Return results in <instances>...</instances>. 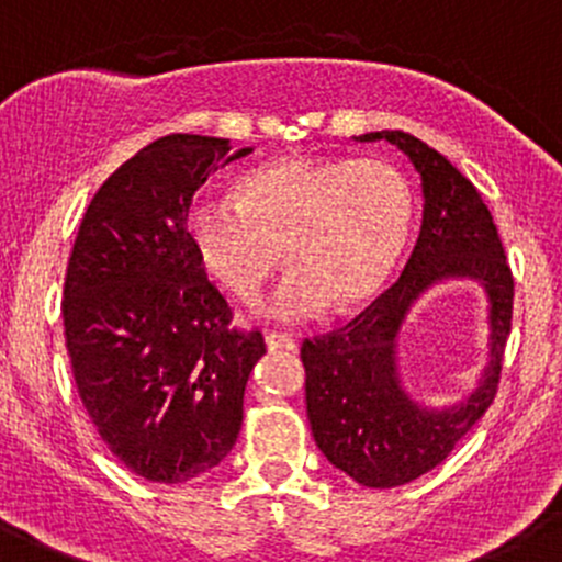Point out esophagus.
<instances>
[{
	"label": "esophagus",
	"mask_w": 562,
	"mask_h": 562,
	"mask_svg": "<svg viewBox=\"0 0 562 562\" xmlns=\"http://www.w3.org/2000/svg\"><path fill=\"white\" fill-rule=\"evenodd\" d=\"M265 344H268L270 351H294L297 349V344H294V338H289V335H281V333H268L265 335Z\"/></svg>",
	"instance_id": "1"
}]
</instances>
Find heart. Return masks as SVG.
I'll use <instances>...</instances> for the list:
<instances>
[{
    "instance_id": "b5f03b06",
    "label": "heart",
    "mask_w": 562,
    "mask_h": 562,
    "mask_svg": "<svg viewBox=\"0 0 562 562\" xmlns=\"http://www.w3.org/2000/svg\"><path fill=\"white\" fill-rule=\"evenodd\" d=\"M414 200L381 159L276 156L235 183V202L196 200L183 227L196 262L251 303L281 265L292 270L270 303L279 322L314 319L373 300L406 248Z\"/></svg>"
}]
</instances>
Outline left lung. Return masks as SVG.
Instances as JSON below:
<instances>
[{"mask_svg":"<svg viewBox=\"0 0 562 562\" xmlns=\"http://www.w3.org/2000/svg\"><path fill=\"white\" fill-rule=\"evenodd\" d=\"M357 140L392 143L419 172V238L395 286L346 327L305 340L300 357L316 447L362 487L390 490L441 465L495 401L514 279L493 213L447 156L401 130L368 132ZM447 280H476L488 294V366L465 398L436 409L405 390L396 346L420 294Z\"/></svg>","mask_w":562,"mask_h":562,"instance_id":"8db88e82","label":"left lung"}]
</instances>
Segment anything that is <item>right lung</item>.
Listing matches in <instances>:
<instances>
[{
  "instance_id": "1",
  "label": "right lung",
  "mask_w": 562,
  "mask_h": 562,
  "mask_svg": "<svg viewBox=\"0 0 562 562\" xmlns=\"http://www.w3.org/2000/svg\"><path fill=\"white\" fill-rule=\"evenodd\" d=\"M246 154L224 137H159L102 183L75 238L61 319L78 395L148 482H189L229 454L265 355L262 333L229 327L183 227L207 176Z\"/></svg>"
}]
</instances>
